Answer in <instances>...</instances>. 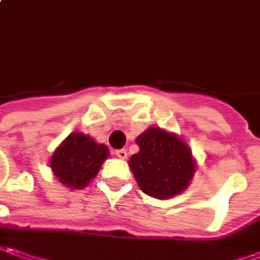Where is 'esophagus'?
<instances>
[{
    "label": "esophagus",
    "mask_w": 260,
    "mask_h": 260,
    "mask_svg": "<svg viewBox=\"0 0 260 260\" xmlns=\"http://www.w3.org/2000/svg\"><path fill=\"white\" fill-rule=\"evenodd\" d=\"M115 155L118 158H121V159H126L128 158V152H126V149H116Z\"/></svg>",
    "instance_id": "34e87169"
}]
</instances>
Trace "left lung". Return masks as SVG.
<instances>
[{
	"label": "left lung",
	"mask_w": 260,
	"mask_h": 260,
	"mask_svg": "<svg viewBox=\"0 0 260 260\" xmlns=\"http://www.w3.org/2000/svg\"><path fill=\"white\" fill-rule=\"evenodd\" d=\"M135 142L139 151L128 164L139 188L149 197L173 199L191 184L197 162L181 137L159 126H149Z\"/></svg>",
	"instance_id": "left-lung-1"
}]
</instances>
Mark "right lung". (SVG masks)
<instances>
[{
	"label": "right lung",
	"instance_id": "obj_1",
	"mask_svg": "<svg viewBox=\"0 0 260 260\" xmlns=\"http://www.w3.org/2000/svg\"><path fill=\"white\" fill-rule=\"evenodd\" d=\"M109 157L105 144H98L83 132H73L58 145L50 157L54 177L70 190H80L98 175Z\"/></svg>",
	"mask_w": 260,
	"mask_h": 260
}]
</instances>
